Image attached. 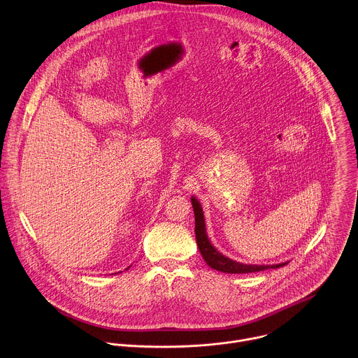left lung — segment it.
Listing matches in <instances>:
<instances>
[{
    "instance_id": "1",
    "label": "left lung",
    "mask_w": 358,
    "mask_h": 358,
    "mask_svg": "<svg viewBox=\"0 0 358 358\" xmlns=\"http://www.w3.org/2000/svg\"><path fill=\"white\" fill-rule=\"evenodd\" d=\"M191 203L194 208V215H195V239H196V245L198 249L202 255V259L205 260V263L216 270V271H222V273H227V274H249V273H256V271H264L268 268H280L282 266H285L287 263H281V264H273V266H257V264H243V263H237L226 256H223L222 253H219L209 242L208 234H206V227H205V217H203V210L201 203L198 202V199H195V196L191 198Z\"/></svg>"
}]
</instances>
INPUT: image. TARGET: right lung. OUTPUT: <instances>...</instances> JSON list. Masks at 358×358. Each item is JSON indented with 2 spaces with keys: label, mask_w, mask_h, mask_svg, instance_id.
Masks as SVG:
<instances>
[{
  "label": "right lung",
  "mask_w": 358,
  "mask_h": 358,
  "mask_svg": "<svg viewBox=\"0 0 358 358\" xmlns=\"http://www.w3.org/2000/svg\"><path fill=\"white\" fill-rule=\"evenodd\" d=\"M128 268H129V267H128Z\"/></svg>",
  "instance_id": "1"
}]
</instances>
